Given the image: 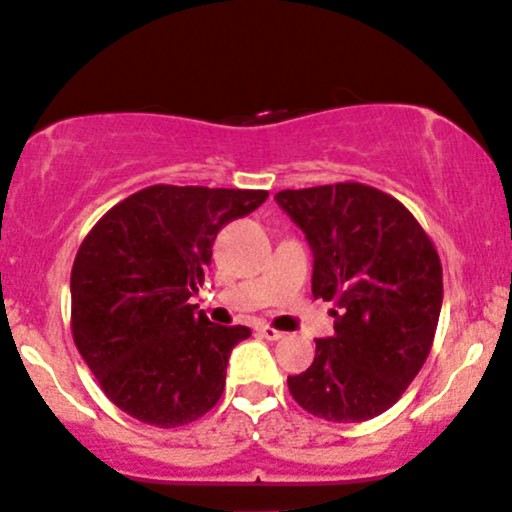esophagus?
I'll use <instances>...</instances> for the list:
<instances>
[{
  "instance_id": "1",
  "label": "esophagus",
  "mask_w": 512,
  "mask_h": 512,
  "mask_svg": "<svg viewBox=\"0 0 512 512\" xmlns=\"http://www.w3.org/2000/svg\"><path fill=\"white\" fill-rule=\"evenodd\" d=\"M257 331H260V334L267 338V341H281V338L286 336V334H283V331H276V329H272V326H267V324H262Z\"/></svg>"
}]
</instances>
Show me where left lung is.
I'll return each mask as SVG.
<instances>
[{
    "mask_svg": "<svg viewBox=\"0 0 512 512\" xmlns=\"http://www.w3.org/2000/svg\"><path fill=\"white\" fill-rule=\"evenodd\" d=\"M276 205L312 250V295L334 300V334L288 377L300 408L365 422L403 396L439 324L443 283L432 240L396 197L362 183L281 190Z\"/></svg>",
    "mask_w": 512,
    "mask_h": 512,
    "instance_id": "1",
    "label": "left lung"
}]
</instances>
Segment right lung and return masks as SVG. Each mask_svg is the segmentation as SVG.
Segmentation results:
<instances>
[{"label":"right lung","mask_w":512,"mask_h":512,"mask_svg":"<svg viewBox=\"0 0 512 512\" xmlns=\"http://www.w3.org/2000/svg\"><path fill=\"white\" fill-rule=\"evenodd\" d=\"M267 190L150 186L109 209L71 272L78 353L109 400L155 427H181L224 393L231 350L248 326H219L190 305L221 226Z\"/></svg>","instance_id":"right-lung-1"}]
</instances>
